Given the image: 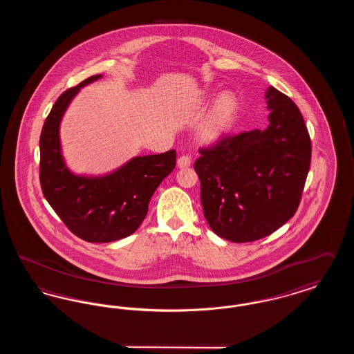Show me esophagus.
I'll use <instances>...</instances> for the list:
<instances>
[{"label":"esophagus","mask_w":354,"mask_h":354,"mask_svg":"<svg viewBox=\"0 0 354 354\" xmlns=\"http://www.w3.org/2000/svg\"><path fill=\"white\" fill-rule=\"evenodd\" d=\"M192 163V159L189 155H182L178 158V167L179 169H185V167H189Z\"/></svg>","instance_id":"esophagus-1"}]
</instances>
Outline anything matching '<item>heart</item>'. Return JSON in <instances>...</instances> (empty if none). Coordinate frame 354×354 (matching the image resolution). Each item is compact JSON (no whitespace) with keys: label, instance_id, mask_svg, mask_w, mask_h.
Returning a JSON list of instances; mask_svg holds the SVG:
<instances>
[{"label":"heart","instance_id":"heart-1","mask_svg":"<svg viewBox=\"0 0 354 354\" xmlns=\"http://www.w3.org/2000/svg\"><path fill=\"white\" fill-rule=\"evenodd\" d=\"M239 114V103L234 94L224 93L220 95L214 109L204 120L201 136L205 143H216L231 131Z\"/></svg>","mask_w":354,"mask_h":354}]
</instances>
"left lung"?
Returning <instances> with one entry per match:
<instances>
[{"label": "left lung", "instance_id": "left-lung-1", "mask_svg": "<svg viewBox=\"0 0 354 354\" xmlns=\"http://www.w3.org/2000/svg\"><path fill=\"white\" fill-rule=\"evenodd\" d=\"M270 126L227 135L199 149L203 212L216 235L247 243L273 234L301 201L312 146L303 115L286 94L266 91Z\"/></svg>", "mask_w": 354, "mask_h": 354}]
</instances>
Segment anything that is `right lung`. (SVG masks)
I'll use <instances>...</instances> for the list:
<instances>
[{
    "instance_id": "obj_1",
    "label": "right lung",
    "mask_w": 354,
    "mask_h": 354,
    "mask_svg": "<svg viewBox=\"0 0 354 354\" xmlns=\"http://www.w3.org/2000/svg\"><path fill=\"white\" fill-rule=\"evenodd\" d=\"M88 77L64 91L54 103L39 138V182L45 199L75 236L88 243H110L134 234L146 218L152 194L175 169L176 151L136 156L100 178L77 176L64 163L59 122Z\"/></svg>"
}]
</instances>
